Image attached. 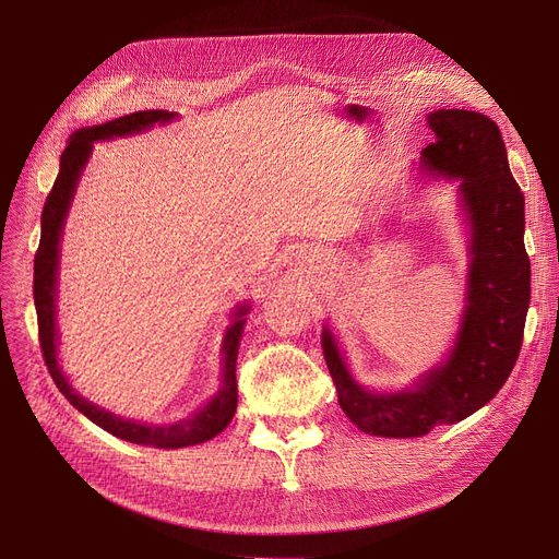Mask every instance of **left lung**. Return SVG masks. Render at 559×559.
Returning a JSON list of instances; mask_svg holds the SVG:
<instances>
[{
    "label": "left lung",
    "mask_w": 559,
    "mask_h": 559,
    "mask_svg": "<svg viewBox=\"0 0 559 559\" xmlns=\"http://www.w3.org/2000/svg\"><path fill=\"white\" fill-rule=\"evenodd\" d=\"M435 133L421 171L460 181V203L472 226L464 314L447 362L413 388L369 392L350 376L329 326L321 346L344 415L362 432L421 437L487 405L506 385L523 344L531 306V258L525 253L523 192L510 171L506 142L491 117L442 108L428 115Z\"/></svg>",
    "instance_id": "1"
}]
</instances>
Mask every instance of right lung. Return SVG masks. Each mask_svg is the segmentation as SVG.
<instances>
[{"instance_id": "right-lung-1", "label": "right lung", "mask_w": 559, "mask_h": 559, "mask_svg": "<svg viewBox=\"0 0 559 559\" xmlns=\"http://www.w3.org/2000/svg\"><path fill=\"white\" fill-rule=\"evenodd\" d=\"M176 117L169 110H138L124 117H117L112 122L85 127L70 135L66 152L61 154V169L53 181L51 192L47 194L43 217H40V245L34 260V301L38 314V337L45 365L53 378L56 388L61 394L85 415L93 424L104 428L106 432L127 439L131 444H144L156 449H183L203 444L219 435L233 419L235 407H238V380H235V362H238V348L245 331V314L249 312V304L238 306L235 321L226 329L222 344V388L219 392L203 405L192 417L171 424V426H146L138 421H129L117 417L108 409L85 401L81 394L72 390L68 378L56 360V272H58V253H61V235L66 226V217L70 203L81 179V171L93 154V142L110 140L120 135H133L154 124H167Z\"/></svg>"}]
</instances>
